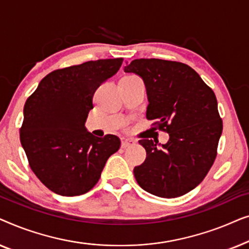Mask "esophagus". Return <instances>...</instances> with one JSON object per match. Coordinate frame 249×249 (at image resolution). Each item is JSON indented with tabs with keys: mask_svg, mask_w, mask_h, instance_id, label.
Segmentation results:
<instances>
[{
	"mask_svg": "<svg viewBox=\"0 0 249 249\" xmlns=\"http://www.w3.org/2000/svg\"><path fill=\"white\" fill-rule=\"evenodd\" d=\"M134 144V142L131 139H125V138H121V147L122 148H127L129 146H131Z\"/></svg>",
	"mask_w": 249,
	"mask_h": 249,
	"instance_id": "obj_1",
	"label": "esophagus"
}]
</instances>
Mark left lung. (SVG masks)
Here are the masks:
<instances>
[{
    "instance_id": "left-lung-1",
    "label": "left lung",
    "mask_w": 249,
    "mask_h": 249,
    "mask_svg": "<svg viewBox=\"0 0 249 249\" xmlns=\"http://www.w3.org/2000/svg\"><path fill=\"white\" fill-rule=\"evenodd\" d=\"M139 74L148 96L146 112L152 127L168 132L169 142L141 139L146 160L134 169L142 189L163 198L185 195L212 168L222 134V119L212 88L193 68L177 61L137 59L124 67Z\"/></svg>"
}]
</instances>
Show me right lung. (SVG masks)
Listing matches in <instances>:
<instances>
[{
  "instance_id": "add662e5",
  "label": "right lung",
  "mask_w": 249,
  "mask_h": 249,
  "mask_svg": "<svg viewBox=\"0 0 249 249\" xmlns=\"http://www.w3.org/2000/svg\"><path fill=\"white\" fill-rule=\"evenodd\" d=\"M122 62V57L87 61L54 70L27 98L20 142L33 172L53 193L89 192L107 159L120 148L119 137H95L85 121L94 107V93Z\"/></svg>"
}]
</instances>
